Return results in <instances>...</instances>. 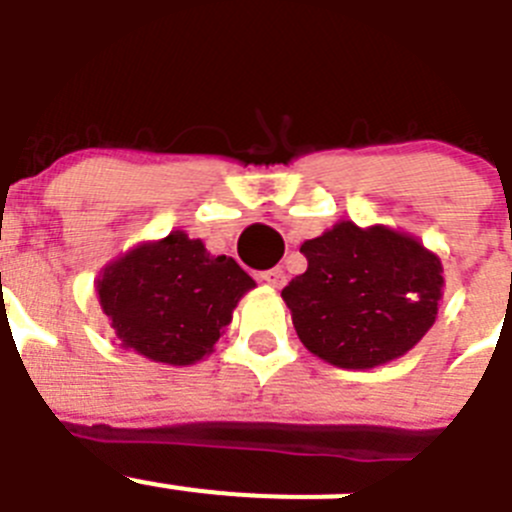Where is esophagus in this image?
<instances>
[{
	"instance_id": "34e87169",
	"label": "esophagus",
	"mask_w": 512,
	"mask_h": 512,
	"mask_svg": "<svg viewBox=\"0 0 512 512\" xmlns=\"http://www.w3.org/2000/svg\"><path fill=\"white\" fill-rule=\"evenodd\" d=\"M260 280H262V283L270 285V288H283V285H285V270H283V267H273V270H265V273H260Z\"/></svg>"
}]
</instances>
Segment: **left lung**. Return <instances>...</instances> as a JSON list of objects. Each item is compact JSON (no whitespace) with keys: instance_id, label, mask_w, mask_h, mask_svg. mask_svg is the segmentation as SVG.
<instances>
[{"instance_id":"left-lung-1","label":"left lung","mask_w":512,"mask_h":512,"mask_svg":"<svg viewBox=\"0 0 512 512\" xmlns=\"http://www.w3.org/2000/svg\"><path fill=\"white\" fill-rule=\"evenodd\" d=\"M308 267L283 288L303 347L344 370L403 357L434 326L444 265L413 234L336 222L301 245Z\"/></svg>"}]
</instances>
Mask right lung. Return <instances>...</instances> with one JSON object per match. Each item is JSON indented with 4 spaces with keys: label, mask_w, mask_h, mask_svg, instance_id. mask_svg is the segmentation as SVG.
I'll list each match as a JSON object with an SVG mask.
<instances>
[{
    "label": "right lung",
    "mask_w": 512,
    "mask_h": 512,
    "mask_svg": "<svg viewBox=\"0 0 512 512\" xmlns=\"http://www.w3.org/2000/svg\"><path fill=\"white\" fill-rule=\"evenodd\" d=\"M255 280L227 255L176 229L140 242L96 278L101 311L124 349L163 365H196L232 324L239 298Z\"/></svg>",
    "instance_id": "right-lung-1"
}]
</instances>
